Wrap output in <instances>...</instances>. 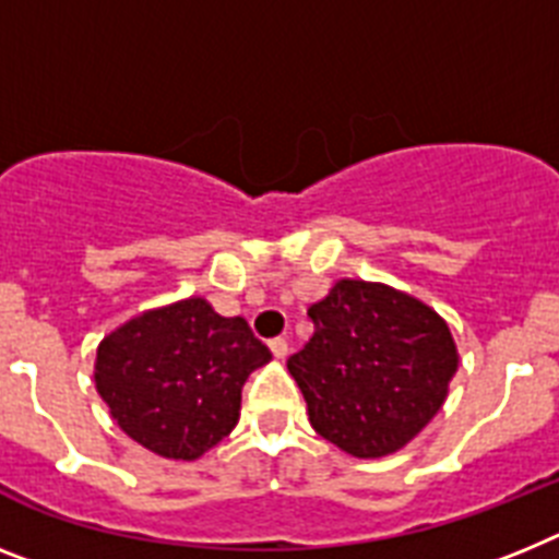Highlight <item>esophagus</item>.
I'll return each mask as SVG.
<instances>
[{"instance_id":"1","label":"esophagus","mask_w":559,"mask_h":559,"mask_svg":"<svg viewBox=\"0 0 559 559\" xmlns=\"http://www.w3.org/2000/svg\"><path fill=\"white\" fill-rule=\"evenodd\" d=\"M270 349H272V355H275V358H287V352H289L287 337H272Z\"/></svg>"}]
</instances>
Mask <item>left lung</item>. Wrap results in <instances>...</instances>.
<instances>
[{
	"label": "left lung",
	"instance_id": "obj_1",
	"mask_svg": "<svg viewBox=\"0 0 559 559\" xmlns=\"http://www.w3.org/2000/svg\"><path fill=\"white\" fill-rule=\"evenodd\" d=\"M307 316L316 332L287 367L318 435L352 457L406 447L438 415L457 372L449 323L412 295L349 278Z\"/></svg>",
	"mask_w": 559,
	"mask_h": 559
}]
</instances>
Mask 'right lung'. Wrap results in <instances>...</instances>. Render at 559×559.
Wrapping results in <instances>:
<instances>
[{"mask_svg":"<svg viewBox=\"0 0 559 559\" xmlns=\"http://www.w3.org/2000/svg\"><path fill=\"white\" fill-rule=\"evenodd\" d=\"M270 358L243 318L187 298L110 332L96 352V389L128 438L195 461L233 431L243 381Z\"/></svg>","mask_w":559,"mask_h":559,"instance_id":"right-lung-1","label":"right lung"}]
</instances>
